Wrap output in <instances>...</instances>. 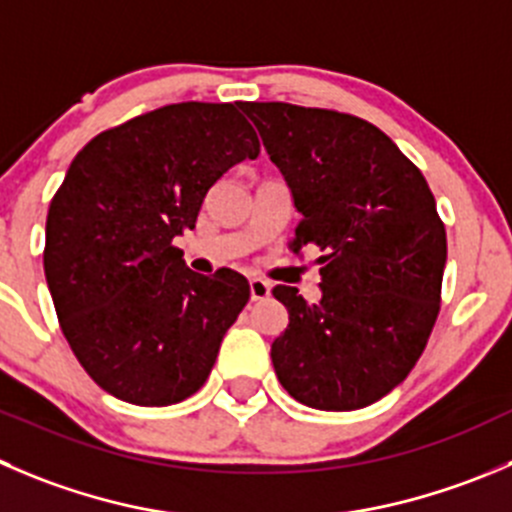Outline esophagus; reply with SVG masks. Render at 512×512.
Returning <instances> with one entry per match:
<instances>
[{
    "instance_id": "obj_1",
    "label": "esophagus",
    "mask_w": 512,
    "mask_h": 512,
    "mask_svg": "<svg viewBox=\"0 0 512 512\" xmlns=\"http://www.w3.org/2000/svg\"><path fill=\"white\" fill-rule=\"evenodd\" d=\"M248 289H251V301H264L271 296V284L264 279H251Z\"/></svg>"
}]
</instances>
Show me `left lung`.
Instances as JSON below:
<instances>
[{
	"label": "left lung",
	"instance_id": "1",
	"mask_svg": "<svg viewBox=\"0 0 512 512\" xmlns=\"http://www.w3.org/2000/svg\"><path fill=\"white\" fill-rule=\"evenodd\" d=\"M241 110L301 213L291 251H321V301L274 286L289 311L271 344L276 377L314 410L372 405L405 382L440 314L447 236L435 196L420 168L357 115L289 102Z\"/></svg>",
	"mask_w": 512,
	"mask_h": 512
}]
</instances>
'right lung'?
I'll return each instance as SVG.
<instances>
[{
  "mask_svg": "<svg viewBox=\"0 0 512 512\" xmlns=\"http://www.w3.org/2000/svg\"><path fill=\"white\" fill-rule=\"evenodd\" d=\"M241 105L178 102L95 135L50 203L45 276L77 362L113 397L168 407L196 394L251 289L186 269L173 238L208 188L261 145Z\"/></svg>",
  "mask_w": 512,
  "mask_h": 512,
  "instance_id": "1",
  "label": "right lung"
}]
</instances>
